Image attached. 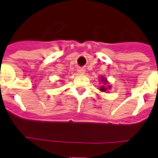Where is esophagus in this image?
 Listing matches in <instances>:
<instances>
[{"label":"esophagus","mask_w":158,"mask_h":158,"mask_svg":"<svg viewBox=\"0 0 158 158\" xmlns=\"http://www.w3.org/2000/svg\"><path fill=\"white\" fill-rule=\"evenodd\" d=\"M77 71H78L79 74H84L85 73V69H84V68H79V69H77Z\"/></svg>","instance_id":"1"}]
</instances>
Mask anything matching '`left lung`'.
I'll return each instance as SVG.
<instances>
[{
  "label": "left lung",
  "mask_w": 158,
  "mask_h": 158,
  "mask_svg": "<svg viewBox=\"0 0 158 158\" xmlns=\"http://www.w3.org/2000/svg\"><path fill=\"white\" fill-rule=\"evenodd\" d=\"M101 81L104 84V85L101 86V88H100V90L101 91H102V92H105V91H106L107 89H111V86L110 85H108L107 86H106L107 85V84H108V82H107V80H106L104 77H101ZM107 85L106 86V85Z\"/></svg>",
  "instance_id": "8db88e82"
}]
</instances>
